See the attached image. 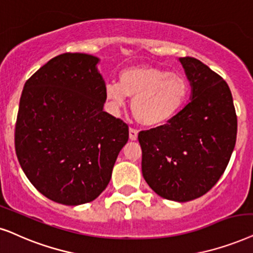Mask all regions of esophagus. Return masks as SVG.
Segmentation results:
<instances>
[{
	"instance_id": "1",
	"label": "esophagus",
	"mask_w": 253,
	"mask_h": 253,
	"mask_svg": "<svg viewBox=\"0 0 253 253\" xmlns=\"http://www.w3.org/2000/svg\"><path fill=\"white\" fill-rule=\"evenodd\" d=\"M137 137H138V131L136 129H133V127H130L129 129V138L131 140H136Z\"/></svg>"
}]
</instances>
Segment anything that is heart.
Instances as JSON below:
<instances>
[{
	"instance_id": "obj_1",
	"label": "heart",
	"mask_w": 253,
	"mask_h": 253,
	"mask_svg": "<svg viewBox=\"0 0 253 253\" xmlns=\"http://www.w3.org/2000/svg\"><path fill=\"white\" fill-rule=\"evenodd\" d=\"M189 84L182 74L152 66L123 70L119 83L106 86V97L115 110L132 98L131 110L139 123L159 126L178 116L186 104Z\"/></svg>"
}]
</instances>
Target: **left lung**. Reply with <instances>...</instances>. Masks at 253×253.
I'll return each mask as SVG.
<instances>
[{
    "mask_svg": "<svg viewBox=\"0 0 253 253\" xmlns=\"http://www.w3.org/2000/svg\"><path fill=\"white\" fill-rule=\"evenodd\" d=\"M192 87L191 101L164 126L140 131L142 172L166 200L187 202L211 191L236 144L237 116L228 84L192 57L179 58Z\"/></svg>",
    "mask_w": 253,
    "mask_h": 253,
    "instance_id": "8db88e82",
    "label": "left lung"
}]
</instances>
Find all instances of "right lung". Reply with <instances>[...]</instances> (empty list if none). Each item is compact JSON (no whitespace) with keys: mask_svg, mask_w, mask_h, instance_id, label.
Masks as SVG:
<instances>
[{"mask_svg":"<svg viewBox=\"0 0 253 253\" xmlns=\"http://www.w3.org/2000/svg\"><path fill=\"white\" fill-rule=\"evenodd\" d=\"M97 62L86 53L57 55L26 81L19 100V165L39 193L61 205L96 199L129 139L126 124L103 111Z\"/></svg>","mask_w":253,"mask_h":253,"instance_id":"1","label":"right lung"}]
</instances>
